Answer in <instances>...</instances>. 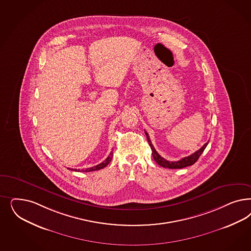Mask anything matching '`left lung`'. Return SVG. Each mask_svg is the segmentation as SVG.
Segmentation results:
<instances>
[{
  "label": "left lung",
  "instance_id": "left-lung-1",
  "mask_svg": "<svg viewBox=\"0 0 251 251\" xmlns=\"http://www.w3.org/2000/svg\"><path fill=\"white\" fill-rule=\"evenodd\" d=\"M145 134L146 136H147L148 142H149L150 147H151V151H152V156H153L154 161L157 162L159 165H161L162 167H164V168H170V169H181V168H185V167H187V166L193 165L195 162L199 160L200 156L202 154L204 150L206 149V147H207L208 143H209V142L205 143L199 151H197L196 152L191 154V155H189V156H187V157H185V158L181 159L180 161H177V162H169V161L165 160L164 158H162V156L156 151V150L154 149L153 145L151 144V138L149 137V134H148L146 131Z\"/></svg>",
  "mask_w": 251,
  "mask_h": 251
}]
</instances>
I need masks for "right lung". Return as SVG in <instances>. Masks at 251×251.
<instances>
[{
  "label": "right lung",
  "mask_w": 251,
  "mask_h": 251,
  "mask_svg": "<svg viewBox=\"0 0 251 251\" xmlns=\"http://www.w3.org/2000/svg\"><path fill=\"white\" fill-rule=\"evenodd\" d=\"M113 151H111V153L109 154V156L106 158L105 161H103L102 162H100V164H98L96 166H94V167H91V168H88V169H86V170H81L80 172H92V171H96L100 170V169H102V168H104L106 167L110 162L112 161V158H113ZM69 169V168H68ZM71 170L75 171L76 172V169H71ZM77 172H79V170L77 171Z\"/></svg>",
  "instance_id": "1"
}]
</instances>
